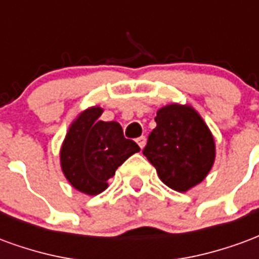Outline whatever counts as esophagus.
I'll return each mask as SVG.
<instances>
[{
	"label": "esophagus",
	"instance_id": "34e87169",
	"mask_svg": "<svg viewBox=\"0 0 259 259\" xmlns=\"http://www.w3.org/2000/svg\"><path fill=\"white\" fill-rule=\"evenodd\" d=\"M136 141H137V144H139L140 148H144V146H146V141H147L146 136H140V137H139Z\"/></svg>",
	"mask_w": 259,
	"mask_h": 259
}]
</instances>
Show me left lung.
Here are the masks:
<instances>
[{
  "label": "left lung",
  "instance_id": "8db88e82",
  "mask_svg": "<svg viewBox=\"0 0 259 259\" xmlns=\"http://www.w3.org/2000/svg\"><path fill=\"white\" fill-rule=\"evenodd\" d=\"M155 122L157 127L148 136L143 154L168 187L180 193L190 190L205 179L213 165L212 133L190 105L161 108Z\"/></svg>",
  "mask_w": 259,
  "mask_h": 259
}]
</instances>
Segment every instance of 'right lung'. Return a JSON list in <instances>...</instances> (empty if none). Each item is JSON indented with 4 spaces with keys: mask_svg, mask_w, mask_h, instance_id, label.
Here are the masks:
<instances>
[{
    "mask_svg": "<svg viewBox=\"0 0 259 259\" xmlns=\"http://www.w3.org/2000/svg\"><path fill=\"white\" fill-rule=\"evenodd\" d=\"M102 109H85L70 124L61 148V166L76 190L97 195L108 187L115 170L140 147L124 139L118 122L100 120Z\"/></svg>",
    "mask_w": 259,
    "mask_h": 259,
    "instance_id": "1",
    "label": "right lung"
}]
</instances>
